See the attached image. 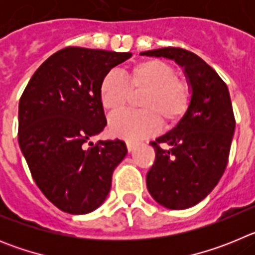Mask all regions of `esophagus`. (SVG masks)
I'll return each mask as SVG.
<instances>
[{
  "label": "esophagus",
  "instance_id": "34e87169",
  "mask_svg": "<svg viewBox=\"0 0 255 255\" xmlns=\"http://www.w3.org/2000/svg\"><path fill=\"white\" fill-rule=\"evenodd\" d=\"M136 145H138V144L135 143V141H126V147H128V150H129V152H132V150L136 148Z\"/></svg>",
  "mask_w": 255,
  "mask_h": 255
}]
</instances>
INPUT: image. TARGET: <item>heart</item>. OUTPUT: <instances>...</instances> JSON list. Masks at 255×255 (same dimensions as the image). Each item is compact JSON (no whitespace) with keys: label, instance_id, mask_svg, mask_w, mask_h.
I'll use <instances>...</instances> for the list:
<instances>
[{"label":"heart","instance_id":"obj_1","mask_svg":"<svg viewBox=\"0 0 255 255\" xmlns=\"http://www.w3.org/2000/svg\"><path fill=\"white\" fill-rule=\"evenodd\" d=\"M130 92L141 93L139 112L112 117L110 131L128 140H139L155 134L161 123L172 126L188 112L193 87L184 76L176 75L171 64L159 58L139 61L126 70V82L115 71L103 76L100 101L110 115L123 112L130 102Z\"/></svg>","mask_w":255,"mask_h":255}]
</instances>
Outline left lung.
Here are the masks:
<instances>
[{"instance_id":"8db88e82","label":"left lung","mask_w":255,"mask_h":255,"mask_svg":"<svg viewBox=\"0 0 255 255\" xmlns=\"http://www.w3.org/2000/svg\"><path fill=\"white\" fill-rule=\"evenodd\" d=\"M167 57L185 70L193 87L188 112L167 134L150 145L155 159L147 173L154 200L170 209H185L203 200L226 170L235 131L229 88L206 61L179 47L141 52Z\"/></svg>"}]
</instances>
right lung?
Listing matches in <instances>:
<instances>
[{
  "label": "right lung",
  "mask_w": 255,
  "mask_h": 255,
  "mask_svg": "<svg viewBox=\"0 0 255 255\" xmlns=\"http://www.w3.org/2000/svg\"><path fill=\"white\" fill-rule=\"evenodd\" d=\"M130 57V52L66 47L38 67L20 97V149L37 186L61 211L85 215L110 193L126 144H93L91 138L107 125L101 80Z\"/></svg>",
  "instance_id": "right-lung-1"
}]
</instances>
